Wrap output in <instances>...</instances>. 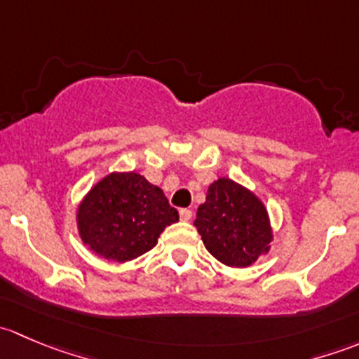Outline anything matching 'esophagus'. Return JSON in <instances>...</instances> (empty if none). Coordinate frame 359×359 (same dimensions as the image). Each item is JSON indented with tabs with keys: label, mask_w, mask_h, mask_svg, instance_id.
Instances as JSON below:
<instances>
[{
	"label": "esophagus",
	"mask_w": 359,
	"mask_h": 359,
	"mask_svg": "<svg viewBox=\"0 0 359 359\" xmlns=\"http://www.w3.org/2000/svg\"><path fill=\"white\" fill-rule=\"evenodd\" d=\"M179 215H180V219H182V220H191V219H193V212H191L189 208H180Z\"/></svg>",
	"instance_id": "obj_1"
}]
</instances>
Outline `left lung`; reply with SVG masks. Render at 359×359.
Listing matches in <instances>:
<instances>
[{"label":"left lung","mask_w":359,"mask_h":359,"mask_svg":"<svg viewBox=\"0 0 359 359\" xmlns=\"http://www.w3.org/2000/svg\"><path fill=\"white\" fill-rule=\"evenodd\" d=\"M194 226L206 250L231 267L252 266L269 252L273 241L264 203L247 187L226 177L210 184Z\"/></svg>","instance_id":"obj_1"}]
</instances>
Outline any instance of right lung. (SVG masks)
I'll use <instances>...</instances> for the list:
<instances>
[{
    "label": "right lung",
    "mask_w": 359,
    "mask_h": 359,
    "mask_svg": "<svg viewBox=\"0 0 359 359\" xmlns=\"http://www.w3.org/2000/svg\"><path fill=\"white\" fill-rule=\"evenodd\" d=\"M79 238L97 255L116 262L137 259L179 220L158 186L135 172H112L79 203Z\"/></svg>",
    "instance_id": "add662e5"
}]
</instances>
